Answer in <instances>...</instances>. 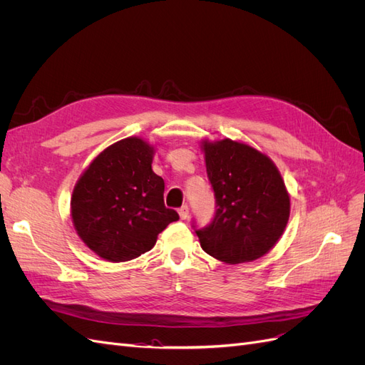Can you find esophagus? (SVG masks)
<instances>
[{
  "label": "esophagus",
  "instance_id": "obj_1",
  "mask_svg": "<svg viewBox=\"0 0 365 365\" xmlns=\"http://www.w3.org/2000/svg\"><path fill=\"white\" fill-rule=\"evenodd\" d=\"M189 212H190L189 205H182V207L178 210V213H180V217H181V219H187V217H189Z\"/></svg>",
  "mask_w": 365,
  "mask_h": 365
}]
</instances>
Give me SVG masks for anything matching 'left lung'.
Instances as JSON below:
<instances>
[{"label":"left lung","instance_id":"1","mask_svg":"<svg viewBox=\"0 0 365 365\" xmlns=\"http://www.w3.org/2000/svg\"><path fill=\"white\" fill-rule=\"evenodd\" d=\"M202 149L216 213L207 227L195 228L201 248L231 264L264 256L289 219L280 172L262 152L230 138L202 141Z\"/></svg>","mask_w":365,"mask_h":365}]
</instances>
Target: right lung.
Returning a JSON list of instances; mask_svg holds the SVG:
<instances>
[{
  "instance_id": "add662e5",
  "label": "right lung",
  "mask_w": 365,
  "mask_h": 365,
  "mask_svg": "<svg viewBox=\"0 0 365 365\" xmlns=\"http://www.w3.org/2000/svg\"><path fill=\"white\" fill-rule=\"evenodd\" d=\"M153 148L120 140L94 158L77 181L71 217L77 235L109 262L132 260L155 245L180 216L164 205V181L152 170Z\"/></svg>"
}]
</instances>
